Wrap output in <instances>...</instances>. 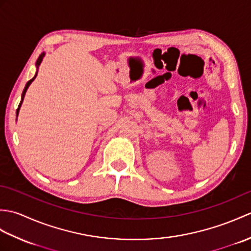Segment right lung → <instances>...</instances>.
Instances as JSON below:
<instances>
[{
    "label": "right lung",
    "instance_id": "add662e5",
    "mask_svg": "<svg viewBox=\"0 0 251 251\" xmlns=\"http://www.w3.org/2000/svg\"><path fill=\"white\" fill-rule=\"evenodd\" d=\"M43 57H44V52L42 55H40V57H39V59H37V61H36V67H39L40 66V63H41V61H42V59H43ZM36 77V74H35V76L33 77V78H31L30 81L25 84V89H24V92H23V96H21V101H20V103H19V105H18V109H17V111H16V113H17V115H18V113H19V109H20V105H21V103H23V100H24V98H25V92H26V89H28V87L30 86V84L33 82V79Z\"/></svg>",
    "mask_w": 251,
    "mask_h": 251
}]
</instances>
